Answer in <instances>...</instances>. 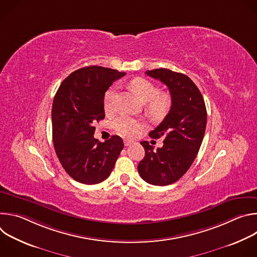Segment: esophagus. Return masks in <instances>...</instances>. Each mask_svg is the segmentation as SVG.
I'll use <instances>...</instances> for the list:
<instances>
[{"label":"esophagus","instance_id":"obj_1","mask_svg":"<svg viewBox=\"0 0 257 257\" xmlns=\"http://www.w3.org/2000/svg\"><path fill=\"white\" fill-rule=\"evenodd\" d=\"M132 143H133V141H132V140L124 139V145H125V146H129V145H131Z\"/></svg>","mask_w":257,"mask_h":257}]
</instances>
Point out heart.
Returning a JSON list of instances; mask_svg holds the SVG:
<instances>
[{"label":"heart","instance_id":"b5f03b06","mask_svg":"<svg viewBox=\"0 0 257 257\" xmlns=\"http://www.w3.org/2000/svg\"><path fill=\"white\" fill-rule=\"evenodd\" d=\"M130 88L145 103V109L152 117L161 118L170 108L171 99L167 93H158L157 86L143 77H135L129 82ZM118 91L117 86L109 87L103 96V109L105 114H113L116 111ZM115 131L124 137H133L143 128L141 121L129 117L120 116L113 122Z\"/></svg>","mask_w":257,"mask_h":257}]
</instances>
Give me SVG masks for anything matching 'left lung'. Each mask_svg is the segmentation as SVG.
<instances>
[{
	"instance_id": "1",
	"label": "left lung",
	"mask_w": 257,
	"mask_h": 257,
	"mask_svg": "<svg viewBox=\"0 0 257 257\" xmlns=\"http://www.w3.org/2000/svg\"><path fill=\"white\" fill-rule=\"evenodd\" d=\"M145 74L168 86L172 105L163 122L150 133L153 138L164 136L163 148L154 151L148 141H141L145 156L137 169L145 182L167 186L194 162L205 132L206 107L201 92L187 75L165 68L148 70Z\"/></svg>"
}]
</instances>
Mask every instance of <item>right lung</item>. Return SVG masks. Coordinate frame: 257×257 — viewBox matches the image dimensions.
Segmentation results:
<instances>
[{"mask_svg":"<svg viewBox=\"0 0 257 257\" xmlns=\"http://www.w3.org/2000/svg\"><path fill=\"white\" fill-rule=\"evenodd\" d=\"M125 74L100 66L84 67L71 73L54 97V148L68 175L82 184L105 180L124 148L118 135L104 142L95 139L93 124L104 118L105 91Z\"/></svg>","mask_w":257,"mask_h":257,"instance_id":"1","label":"right lung"}]
</instances>
